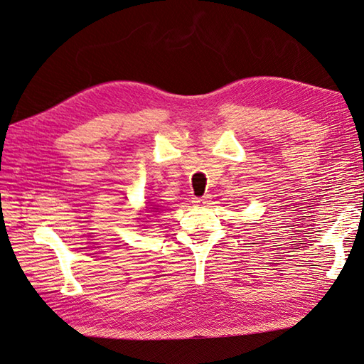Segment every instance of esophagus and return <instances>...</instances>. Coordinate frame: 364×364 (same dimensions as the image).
<instances>
[{"instance_id":"obj_1","label":"esophagus","mask_w":364,"mask_h":364,"mask_svg":"<svg viewBox=\"0 0 364 364\" xmlns=\"http://www.w3.org/2000/svg\"><path fill=\"white\" fill-rule=\"evenodd\" d=\"M192 203H194L196 206L206 205L208 203V197H194V198H192Z\"/></svg>"}]
</instances>
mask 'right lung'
<instances>
[{"label":"right lung","instance_id":"obj_1","mask_svg":"<svg viewBox=\"0 0 364 364\" xmlns=\"http://www.w3.org/2000/svg\"><path fill=\"white\" fill-rule=\"evenodd\" d=\"M150 210H153V213H156V211H158V208H150Z\"/></svg>","mask_w":364,"mask_h":364}]
</instances>
